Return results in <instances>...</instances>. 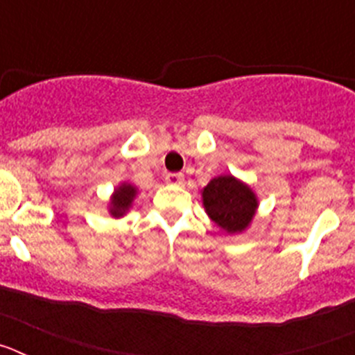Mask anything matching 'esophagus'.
<instances>
[{"label":"esophagus","instance_id":"esophagus-1","mask_svg":"<svg viewBox=\"0 0 355 355\" xmlns=\"http://www.w3.org/2000/svg\"><path fill=\"white\" fill-rule=\"evenodd\" d=\"M165 181H167L168 184H183L184 175L180 174V172H168V174L165 175Z\"/></svg>","mask_w":355,"mask_h":355}]
</instances>
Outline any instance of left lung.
<instances>
[{
    "mask_svg": "<svg viewBox=\"0 0 355 355\" xmlns=\"http://www.w3.org/2000/svg\"><path fill=\"white\" fill-rule=\"evenodd\" d=\"M202 205L208 216L225 233H241L252 222L258 197L252 188L234 175L213 178L202 190Z\"/></svg>",
    "mask_w": 355,
    "mask_h": 355,
    "instance_id": "left-lung-1",
    "label": "left lung"
}]
</instances>
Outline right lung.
<instances>
[{
  "label": "right lung",
  "mask_w": 355,
  "mask_h": 355,
  "mask_svg": "<svg viewBox=\"0 0 355 355\" xmlns=\"http://www.w3.org/2000/svg\"><path fill=\"white\" fill-rule=\"evenodd\" d=\"M137 197V187L130 183H122L121 187L115 188L114 196L110 199V215L115 218L126 215L128 209L133 205V199Z\"/></svg>",
  "instance_id": "right-lung-1"
}]
</instances>
